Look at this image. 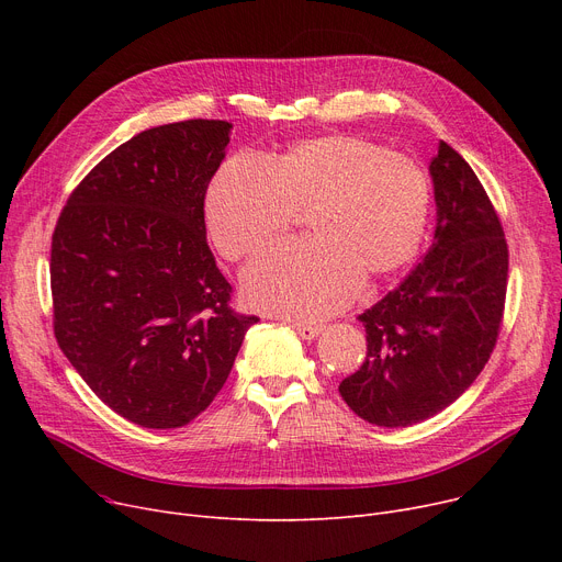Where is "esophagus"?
Returning a JSON list of instances; mask_svg holds the SVG:
<instances>
[{
	"mask_svg": "<svg viewBox=\"0 0 562 562\" xmlns=\"http://www.w3.org/2000/svg\"><path fill=\"white\" fill-rule=\"evenodd\" d=\"M293 330H296L303 339L312 341L323 333V326H312V323H293Z\"/></svg>",
	"mask_w": 562,
	"mask_h": 562,
	"instance_id": "esophagus-1",
	"label": "esophagus"
}]
</instances>
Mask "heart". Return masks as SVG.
<instances>
[{
  "mask_svg": "<svg viewBox=\"0 0 562 562\" xmlns=\"http://www.w3.org/2000/svg\"><path fill=\"white\" fill-rule=\"evenodd\" d=\"M305 212L310 241L266 250L244 271L250 307L318 321L341 312L358 284L375 286L403 271L424 241L430 182L415 161L382 145L326 134L261 161L229 157L202 202L206 236L229 261L269 246Z\"/></svg>",
  "mask_w": 562,
  "mask_h": 562,
  "instance_id": "obj_1",
  "label": "heart"
}]
</instances>
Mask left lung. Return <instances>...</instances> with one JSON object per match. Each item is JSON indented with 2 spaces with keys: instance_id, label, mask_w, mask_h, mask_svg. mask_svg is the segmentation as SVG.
I'll use <instances>...</instances> for the list:
<instances>
[{
  "instance_id": "left-lung-1",
  "label": "left lung",
  "mask_w": 562,
  "mask_h": 562,
  "mask_svg": "<svg viewBox=\"0 0 562 562\" xmlns=\"http://www.w3.org/2000/svg\"><path fill=\"white\" fill-rule=\"evenodd\" d=\"M428 170L437 206L432 246L358 316L367 360L339 385L358 417L385 428L430 419L479 378L506 303L508 246L476 172L445 140Z\"/></svg>"
}]
</instances>
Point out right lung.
I'll return each instance as SVG.
<instances>
[{
  "label": "right lung",
  "instance_id": "obj_1",
  "mask_svg": "<svg viewBox=\"0 0 562 562\" xmlns=\"http://www.w3.org/2000/svg\"><path fill=\"white\" fill-rule=\"evenodd\" d=\"M232 123L184 121L115 147L68 198L52 236L54 335L102 403L143 428L210 407L257 316L206 244L202 202Z\"/></svg>",
  "mask_w": 562,
  "mask_h": 562
}]
</instances>
